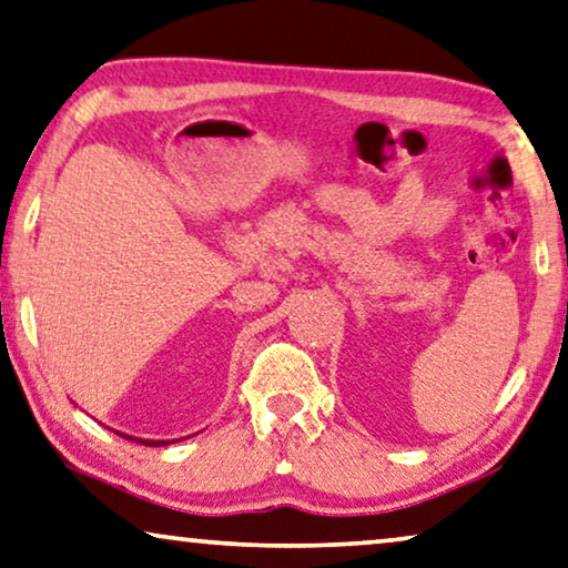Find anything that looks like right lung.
I'll return each mask as SVG.
<instances>
[{
    "label": "right lung",
    "mask_w": 568,
    "mask_h": 568,
    "mask_svg": "<svg viewBox=\"0 0 568 568\" xmlns=\"http://www.w3.org/2000/svg\"><path fill=\"white\" fill-rule=\"evenodd\" d=\"M125 438H128V435H125ZM130 440H133V438H130ZM135 440H141V438H135ZM143 443H148V446L159 448V446H169V443H174V440H143Z\"/></svg>",
    "instance_id": "1"
}]
</instances>
